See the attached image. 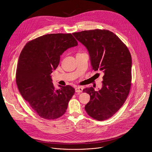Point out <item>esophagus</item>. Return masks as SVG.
Here are the masks:
<instances>
[{
  "label": "esophagus",
  "instance_id": "esophagus-1",
  "mask_svg": "<svg viewBox=\"0 0 152 152\" xmlns=\"http://www.w3.org/2000/svg\"><path fill=\"white\" fill-rule=\"evenodd\" d=\"M83 91V87L82 86H77L75 88V91L76 93H82Z\"/></svg>",
  "mask_w": 152,
  "mask_h": 152
}]
</instances>
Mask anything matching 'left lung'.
<instances>
[{
	"label": "left lung",
	"instance_id": "obj_1",
	"mask_svg": "<svg viewBox=\"0 0 152 152\" xmlns=\"http://www.w3.org/2000/svg\"><path fill=\"white\" fill-rule=\"evenodd\" d=\"M73 35L87 49L92 69L104 73L100 89H83L90 96L85 110L95 120H107L120 109L129 94L132 79L131 53L120 39L110 31L94 29Z\"/></svg>",
	"mask_w": 152,
	"mask_h": 152
}]
</instances>
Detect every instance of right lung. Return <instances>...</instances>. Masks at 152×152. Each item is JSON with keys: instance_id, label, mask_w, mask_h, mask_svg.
Returning <instances> with one entry per match:
<instances>
[{"instance_id": "obj_1", "label": "right lung", "mask_w": 152, "mask_h": 152, "mask_svg": "<svg viewBox=\"0 0 152 152\" xmlns=\"http://www.w3.org/2000/svg\"><path fill=\"white\" fill-rule=\"evenodd\" d=\"M77 46L71 34H52L38 37L25 45L18 60L16 83L23 99L41 118L56 119L66 112L75 90L70 85L56 90L51 73L60 56Z\"/></svg>"}]
</instances>
